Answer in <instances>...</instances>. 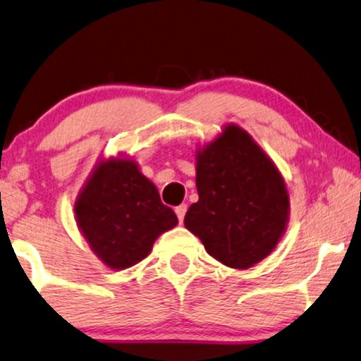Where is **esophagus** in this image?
<instances>
[{"label":"esophagus","mask_w":361,"mask_h":361,"mask_svg":"<svg viewBox=\"0 0 361 361\" xmlns=\"http://www.w3.org/2000/svg\"><path fill=\"white\" fill-rule=\"evenodd\" d=\"M186 209H188V206H186V204H180V206H176V208H175V213H176L178 221H180V223H183Z\"/></svg>","instance_id":"esophagus-1"}]
</instances>
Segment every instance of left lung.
Segmentation results:
<instances>
[{
	"label": "left lung",
	"mask_w": 361,
	"mask_h": 361,
	"mask_svg": "<svg viewBox=\"0 0 361 361\" xmlns=\"http://www.w3.org/2000/svg\"><path fill=\"white\" fill-rule=\"evenodd\" d=\"M200 200L185 226L224 266L249 269L274 251L289 221L284 178L262 148L238 125L196 152Z\"/></svg>",
	"instance_id": "1"
}]
</instances>
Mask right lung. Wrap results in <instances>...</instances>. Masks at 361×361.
<instances>
[{
  "label": "right lung",
  "mask_w": 361,
  "mask_h": 361,
  "mask_svg": "<svg viewBox=\"0 0 361 361\" xmlns=\"http://www.w3.org/2000/svg\"><path fill=\"white\" fill-rule=\"evenodd\" d=\"M74 211L90 249L115 271L145 259L157 238L178 224L157 186L130 158L100 161L77 196Z\"/></svg>",
  "instance_id": "obj_1"
}]
</instances>
